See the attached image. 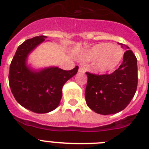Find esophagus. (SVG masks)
Listing matches in <instances>:
<instances>
[{
    "label": "esophagus",
    "mask_w": 149,
    "mask_h": 149,
    "mask_svg": "<svg viewBox=\"0 0 149 149\" xmlns=\"http://www.w3.org/2000/svg\"><path fill=\"white\" fill-rule=\"evenodd\" d=\"M78 72H81V73H84V72H85V70H84V68H83L82 66H79Z\"/></svg>",
    "instance_id": "obj_1"
}]
</instances>
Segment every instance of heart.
<instances>
[{"label":"heart","mask_w":149,"mask_h":149,"mask_svg":"<svg viewBox=\"0 0 149 149\" xmlns=\"http://www.w3.org/2000/svg\"><path fill=\"white\" fill-rule=\"evenodd\" d=\"M123 56V49L118 45L101 42L84 51L82 59L84 61L95 60L96 69L106 72L116 68L122 62Z\"/></svg>","instance_id":"1"}]
</instances>
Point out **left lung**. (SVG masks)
I'll use <instances>...</instances> for the list:
<instances>
[{
	"mask_svg": "<svg viewBox=\"0 0 149 149\" xmlns=\"http://www.w3.org/2000/svg\"><path fill=\"white\" fill-rule=\"evenodd\" d=\"M86 74L88 77L85 91L86 104L97 113L110 115L122 111L136 93L137 60L131 50L124 53L122 64L112 74Z\"/></svg>",
	"mask_w": 149,
	"mask_h": 149,
	"instance_id": "1",
	"label": "left lung"
}]
</instances>
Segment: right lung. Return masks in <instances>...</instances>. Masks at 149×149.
<instances>
[{"instance_id": "right-lung-1", "label": "right lung", "mask_w": 149, "mask_h": 149, "mask_svg": "<svg viewBox=\"0 0 149 149\" xmlns=\"http://www.w3.org/2000/svg\"><path fill=\"white\" fill-rule=\"evenodd\" d=\"M46 36L29 39L18 46L11 62L9 84L18 103L36 113H45L58 107L62 98V88L68 79L76 74L78 66L65 71L57 67L33 72L26 65L30 51Z\"/></svg>"}]
</instances>
